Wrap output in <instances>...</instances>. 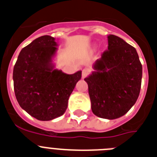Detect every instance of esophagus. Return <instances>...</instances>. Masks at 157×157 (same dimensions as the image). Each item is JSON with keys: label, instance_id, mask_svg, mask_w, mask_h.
Here are the masks:
<instances>
[{"label": "esophagus", "instance_id": "esophagus-1", "mask_svg": "<svg viewBox=\"0 0 157 157\" xmlns=\"http://www.w3.org/2000/svg\"><path fill=\"white\" fill-rule=\"evenodd\" d=\"M89 73H90V70H89L88 69H83V70H82V78H85V77L88 75Z\"/></svg>", "mask_w": 157, "mask_h": 157}]
</instances>
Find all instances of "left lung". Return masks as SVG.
I'll use <instances>...</instances> for the list:
<instances>
[{"instance_id": "obj_1", "label": "left lung", "mask_w": 157, "mask_h": 157, "mask_svg": "<svg viewBox=\"0 0 157 157\" xmlns=\"http://www.w3.org/2000/svg\"><path fill=\"white\" fill-rule=\"evenodd\" d=\"M108 49L93 64L84 78L93 113L99 118L115 119L136 104L141 88L143 67L136 49L120 37L108 36Z\"/></svg>"}]
</instances>
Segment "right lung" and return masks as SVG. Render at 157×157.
I'll use <instances>...</instances> for the list:
<instances>
[{"label": "right lung", "mask_w": 157, "mask_h": 157, "mask_svg": "<svg viewBox=\"0 0 157 157\" xmlns=\"http://www.w3.org/2000/svg\"><path fill=\"white\" fill-rule=\"evenodd\" d=\"M58 44L55 38L43 36L21 49L13 70L16 99L31 116L49 121L61 116L81 70L67 74L53 63Z\"/></svg>", "instance_id": "right-lung-1"}]
</instances>
